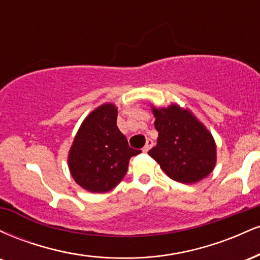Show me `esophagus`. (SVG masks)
<instances>
[{
  "label": "esophagus",
  "instance_id": "34e87169",
  "mask_svg": "<svg viewBox=\"0 0 260 260\" xmlns=\"http://www.w3.org/2000/svg\"><path fill=\"white\" fill-rule=\"evenodd\" d=\"M153 140L151 139H148L147 140V143H145V145H144V148H143V151H144V153H148L149 151V149H150L151 147H153Z\"/></svg>",
  "mask_w": 260,
  "mask_h": 260
}]
</instances>
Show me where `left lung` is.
<instances>
[{"mask_svg":"<svg viewBox=\"0 0 260 260\" xmlns=\"http://www.w3.org/2000/svg\"><path fill=\"white\" fill-rule=\"evenodd\" d=\"M151 109L159 137L148 154L170 178L181 183H196L207 177L216 164L211 133L189 110L175 104Z\"/></svg>","mask_w":260,"mask_h":260,"instance_id":"left-lung-1","label":"left lung"}]
</instances>
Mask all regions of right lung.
Segmentation results:
<instances>
[{"mask_svg":"<svg viewBox=\"0 0 260 260\" xmlns=\"http://www.w3.org/2000/svg\"><path fill=\"white\" fill-rule=\"evenodd\" d=\"M139 153L118 129L117 107L104 104L83 121L70 149L68 168L80 187L105 193L123 180L129 159Z\"/></svg>","mask_w":260,"mask_h":260,"instance_id":"obj_1","label":"right lung"}]
</instances>
